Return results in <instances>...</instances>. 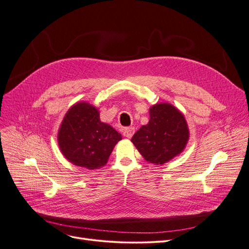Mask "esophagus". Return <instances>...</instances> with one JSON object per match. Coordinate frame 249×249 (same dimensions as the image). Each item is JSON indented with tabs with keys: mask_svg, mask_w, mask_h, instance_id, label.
Returning <instances> with one entry per match:
<instances>
[{
	"mask_svg": "<svg viewBox=\"0 0 249 249\" xmlns=\"http://www.w3.org/2000/svg\"><path fill=\"white\" fill-rule=\"evenodd\" d=\"M135 132V130L133 127H126L123 129V135L127 138H131Z\"/></svg>",
	"mask_w": 249,
	"mask_h": 249,
	"instance_id": "34e87169",
	"label": "esophagus"
}]
</instances>
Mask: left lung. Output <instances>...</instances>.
<instances>
[{"mask_svg": "<svg viewBox=\"0 0 249 249\" xmlns=\"http://www.w3.org/2000/svg\"><path fill=\"white\" fill-rule=\"evenodd\" d=\"M149 116L148 124L131 141L146 161L163 164L184 151L190 135L188 124L184 115L167 103L153 105Z\"/></svg>", "mask_w": 249, "mask_h": 249, "instance_id": "8db88e82", "label": "left lung"}]
</instances>
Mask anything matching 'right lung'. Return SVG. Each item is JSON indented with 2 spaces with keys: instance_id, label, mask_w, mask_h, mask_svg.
Returning <instances> with one entry per match:
<instances>
[{
  "instance_id": "add662e5",
  "label": "right lung",
  "mask_w": 249,
  "mask_h": 249,
  "mask_svg": "<svg viewBox=\"0 0 249 249\" xmlns=\"http://www.w3.org/2000/svg\"><path fill=\"white\" fill-rule=\"evenodd\" d=\"M119 132L100 120L99 111L86 102L77 103L65 114L57 140L60 151L71 163L95 169L107 163Z\"/></svg>"
}]
</instances>
